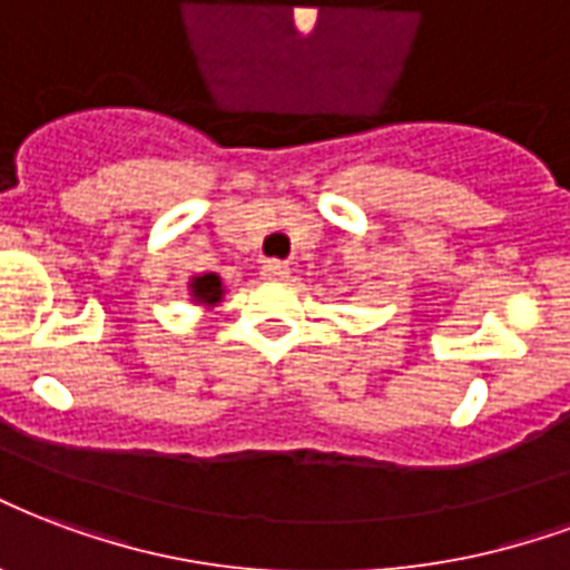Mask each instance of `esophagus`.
I'll return each mask as SVG.
<instances>
[{"label":"esophagus","mask_w":570,"mask_h":570,"mask_svg":"<svg viewBox=\"0 0 570 570\" xmlns=\"http://www.w3.org/2000/svg\"><path fill=\"white\" fill-rule=\"evenodd\" d=\"M263 274L268 281H286L289 277V263H284V259H268L263 265Z\"/></svg>","instance_id":"obj_1"}]
</instances>
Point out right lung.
<instances>
[{
  "label": "right lung",
  "instance_id": "right-lung-1",
  "mask_svg": "<svg viewBox=\"0 0 570 570\" xmlns=\"http://www.w3.org/2000/svg\"><path fill=\"white\" fill-rule=\"evenodd\" d=\"M189 289H193V298H199V302H205V305H217V302L223 298V284L217 274H202V277H193Z\"/></svg>",
  "mask_w": 570,
  "mask_h": 570
}]
</instances>
